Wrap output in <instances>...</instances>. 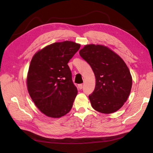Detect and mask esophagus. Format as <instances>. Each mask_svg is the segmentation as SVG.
<instances>
[{"label": "esophagus", "instance_id": "34e87169", "mask_svg": "<svg viewBox=\"0 0 153 153\" xmlns=\"http://www.w3.org/2000/svg\"><path fill=\"white\" fill-rule=\"evenodd\" d=\"M82 87H83V85H82V84H79L78 85V88L79 89H82Z\"/></svg>", "mask_w": 153, "mask_h": 153}]
</instances>
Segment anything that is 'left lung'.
I'll list each match as a JSON object with an SVG mask.
<instances>
[{"instance_id": "8db88e82", "label": "left lung", "mask_w": 153, "mask_h": 153, "mask_svg": "<svg viewBox=\"0 0 153 153\" xmlns=\"http://www.w3.org/2000/svg\"><path fill=\"white\" fill-rule=\"evenodd\" d=\"M79 53L91 66L96 77L95 89L89 96L92 108L103 114L116 112L126 101L132 86L126 64L103 45H85Z\"/></svg>"}]
</instances>
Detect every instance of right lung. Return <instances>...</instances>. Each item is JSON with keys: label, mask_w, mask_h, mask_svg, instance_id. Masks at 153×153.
Wrapping results in <instances>:
<instances>
[{"label": "right lung", "mask_w": 153, "mask_h": 153, "mask_svg": "<svg viewBox=\"0 0 153 153\" xmlns=\"http://www.w3.org/2000/svg\"><path fill=\"white\" fill-rule=\"evenodd\" d=\"M80 48L73 41L54 43L31 60L27 89L37 107L48 117H61L72 108L78 91L68 63Z\"/></svg>", "instance_id": "add662e5"}]
</instances>
